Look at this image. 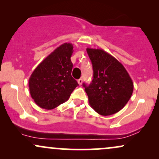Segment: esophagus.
Masks as SVG:
<instances>
[{"label":"esophagus","mask_w":159,"mask_h":159,"mask_svg":"<svg viewBox=\"0 0 159 159\" xmlns=\"http://www.w3.org/2000/svg\"><path fill=\"white\" fill-rule=\"evenodd\" d=\"M82 83H83V79L82 78H80V79L78 80V84L79 85H81Z\"/></svg>","instance_id":"obj_1"}]
</instances>
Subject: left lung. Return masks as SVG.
Segmentation results:
<instances>
[{"mask_svg": "<svg viewBox=\"0 0 159 159\" xmlns=\"http://www.w3.org/2000/svg\"><path fill=\"white\" fill-rule=\"evenodd\" d=\"M87 52L93 69L92 83L83 84L90 105L102 116L116 114L132 96V78L123 65L103 49L87 48Z\"/></svg>", "mask_w": 159, "mask_h": 159, "instance_id": "left-lung-1", "label": "left lung"}]
</instances>
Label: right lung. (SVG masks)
I'll list each match as a JSON object with an SVG mask.
<instances>
[{
    "label": "right lung",
    "instance_id": "add662e5",
    "mask_svg": "<svg viewBox=\"0 0 159 159\" xmlns=\"http://www.w3.org/2000/svg\"><path fill=\"white\" fill-rule=\"evenodd\" d=\"M72 43L57 47L36 66L29 78V90L38 106L51 110L66 102L78 82L72 77Z\"/></svg>",
    "mask_w": 159,
    "mask_h": 159
}]
</instances>
